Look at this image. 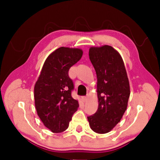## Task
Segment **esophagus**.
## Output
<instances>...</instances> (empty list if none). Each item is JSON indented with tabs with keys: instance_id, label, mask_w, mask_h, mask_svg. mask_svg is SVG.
<instances>
[{
	"instance_id": "esophagus-1",
	"label": "esophagus",
	"mask_w": 160,
	"mask_h": 160,
	"mask_svg": "<svg viewBox=\"0 0 160 160\" xmlns=\"http://www.w3.org/2000/svg\"><path fill=\"white\" fill-rule=\"evenodd\" d=\"M87 98H88V95H86V96H83L82 97V100H83V101H87Z\"/></svg>"
}]
</instances>
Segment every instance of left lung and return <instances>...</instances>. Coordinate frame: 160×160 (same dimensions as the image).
<instances>
[{"label":"left lung","mask_w":160,"mask_h":160,"mask_svg":"<svg viewBox=\"0 0 160 160\" xmlns=\"http://www.w3.org/2000/svg\"><path fill=\"white\" fill-rule=\"evenodd\" d=\"M89 56L97 75L99 106L87 119L92 130L103 134L110 132L125 112L130 84L122 57L112 47H92Z\"/></svg>","instance_id":"left-lung-1"}]
</instances>
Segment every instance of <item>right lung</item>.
Masks as SVG:
<instances>
[{"label":"right lung","instance_id":"right-lung-1","mask_svg":"<svg viewBox=\"0 0 160 160\" xmlns=\"http://www.w3.org/2000/svg\"><path fill=\"white\" fill-rule=\"evenodd\" d=\"M83 54L82 50L60 47L46 60L34 87L35 106L39 118L52 132H62L68 128L79 106L72 98L74 89L68 71Z\"/></svg>","mask_w":160,"mask_h":160}]
</instances>
